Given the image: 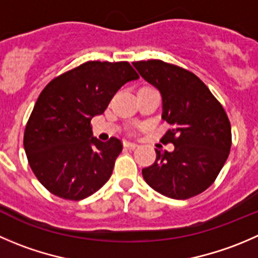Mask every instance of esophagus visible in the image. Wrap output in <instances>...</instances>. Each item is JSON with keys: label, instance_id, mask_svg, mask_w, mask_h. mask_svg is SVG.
<instances>
[{"label": "esophagus", "instance_id": "obj_1", "mask_svg": "<svg viewBox=\"0 0 258 258\" xmlns=\"http://www.w3.org/2000/svg\"><path fill=\"white\" fill-rule=\"evenodd\" d=\"M123 145L124 147H128V149H136L139 145L135 144V142H131V141H123Z\"/></svg>", "mask_w": 258, "mask_h": 258}]
</instances>
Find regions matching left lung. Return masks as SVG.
<instances>
[{"instance_id": "8db88e82", "label": "left lung", "mask_w": 258, "mask_h": 258, "mask_svg": "<svg viewBox=\"0 0 258 258\" xmlns=\"http://www.w3.org/2000/svg\"><path fill=\"white\" fill-rule=\"evenodd\" d=\"M135 68L162 96V119L170 124L156 160L142 169L145 181L172 199H189L208 189L228 159L231 122L221 102L194 73L162 60L134 61Z\"/></svg>"}]
</instances>
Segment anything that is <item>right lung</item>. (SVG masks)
I'll use <instances>...</instances> for the list:
<instances>
[{
  "instance_id": "right-lung-1",
  "label": "right lung",
  "mask_w": 258,
  "mask_h": 258,
  "mask_svg": "<svg viewBox=\"0 0 258 258\" xmlns=\"http://www.w3.org/2000/svg\"><path fill=\"white\" fill-rule=\"evenodd\" d=\"M137 78L128 61L94 60L55 77L42 89L25 127L24 147L32 172L51 194L82 201L108 181L122 142L92 136L91 119Z\"/></svg>"
}]
</instances>
